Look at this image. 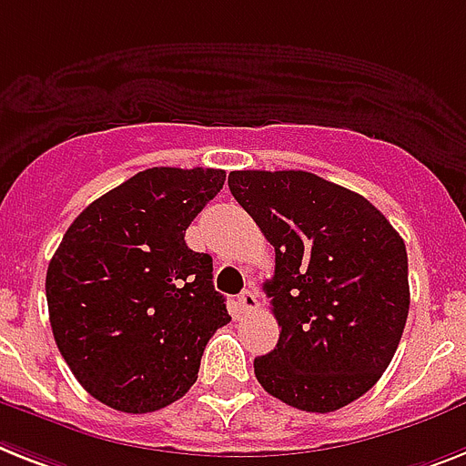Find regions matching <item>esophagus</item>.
Instances as JSON below:
<instances>
[{
  "instance_id": "1",
  "label": "esophagus",
  "mask_w": 466,
  "mask_h": 466,
  "mask_svg": "<svg viewBox=\"0 0 466 466\" xmlns=\"http://www.w3.org/2000/svg\"><path fill=\"white\" fill-rule=\"evenodd\" d=\"M238 305H240L242 311L257 309V293H255V288H248V290H242V293L238 295Z\"/></svg>"
}]
</instances>
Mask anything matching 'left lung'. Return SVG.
I'll return each mask as SVG.
<instances>
[{
  "instance_id": "1",
  "label": "left lung",
  "mask_w": 466,
  "mask_h": 466,
  "mask_svg": "<svg viewBox=\"0 0 466 466\" xmlns=\"http://www.w3.org/2000/svg\"><path fill=\"white\" fill-rule=\"evenodd\" d=\"M228 187L276 249L264 283L280 326L255 360L261 388L336 412L386 371L410 311L407 249L362 195L307 171H233Z\"/></svg>"
}]
</instances>
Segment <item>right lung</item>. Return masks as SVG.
Here are the masks:
<instances>
[{"label":"right lung","instance_id":"right-lung-1","mask_svg":"<svg viewBox=\"0 0 466 466\" xmlns=\"http://www.w3.org/2000/svg\"><path fill=\"white\" fill-rule=\"evenodd\" d=\"M221 168L155 167L109 190L64 233L47 268L49 324L92 398L118 412L171 405L230 321L211 257L186 228L224 187Z\"/></svg>","mask_w":466,"mask_h":466}]
</instances>
